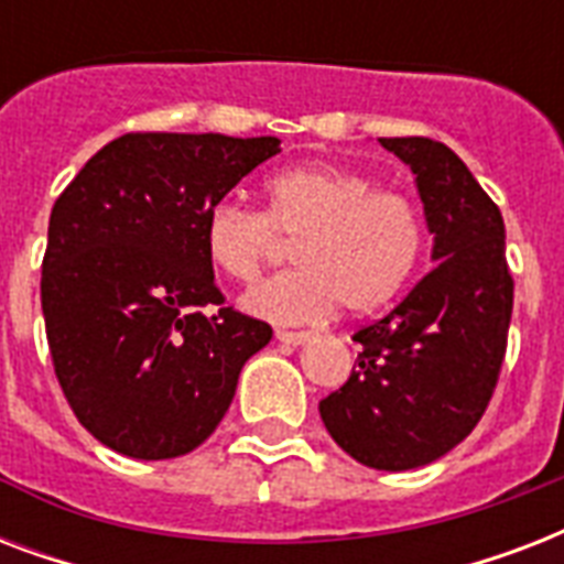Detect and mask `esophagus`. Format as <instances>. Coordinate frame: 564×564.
Returning <instances> with one entry per match:
<instances>
[{
    "label": "esophagus",
    "mask_w": 564,
    "mask_h": 564,
    "mask_svg": "<svg viewBox=\"0 0 564 564\" xmlns=\"http://www.w3.org/2000/svg\"><path fill=\"white\" fill-rule=\"evenodd\" d=\"M278 343L283 345H304L310 339V330H278Z\"/></svg>",
    "instance_id": "esophagus-1"
}]
</instances>
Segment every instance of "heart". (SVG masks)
Segmentation results:
<instances>
[{"instance_id": "b5f03b06", "label": "heart", "mask_w": 564, "mask_h": 564, "mask_svg": "<svg viewBox=\"0 0 564 564\" xmlns=\"http://www.w3.org/2000/svg\"><path fill=\"white\" fill-rule=\"evenodd\" d=\"M265 213L219 202L204 216V251L225 278L254 283L278 251V234L299 239L301 269L265 281L246 299L254 316L301 325L383 307L424 257V219L410 195L377 189L362 172L295 166L265 181Z\"/></svg>"}]
</instances>
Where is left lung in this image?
I'll list each match as a JSON object with an SVG mask.
<instances>
[{"label": "left lung", "instance_id": "left-lung-1", "mask_svg": "<svg viewBox=\"0 0 564 564\" xmlns=\"http://www.w3.org/2000/svg\"><path fill=\"white\" fill-rule=\"evenodd\" d=\"M415 175L433 263L415 290L354 334L351 377L318 403L334 442L377 471H410L463 442L507 354L512 274L498 204L445 143L380 137Z\"/></svg>", "mask_w": 564, "mask_h": 564}]
</instances>
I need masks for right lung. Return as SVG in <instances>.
<instances>
[{
    "mask_svg": "<svg viewBox=\"0 0 564 564\" xmlns=\"http://www.w3.org/2000/svg\"><path fill=\"white\" fill-rule=\"evenodd\" d=\"M278 152V137L122 134L57 195L40 278L48 351L75 419L110 451H195L272 339L225 307L204 216Z\"/></svg>",
    "mask_w": 564,
    "mask_h": 564,
    "instance_id": "right-lung-1",
    "label": "right lung"
}]
</instances>
